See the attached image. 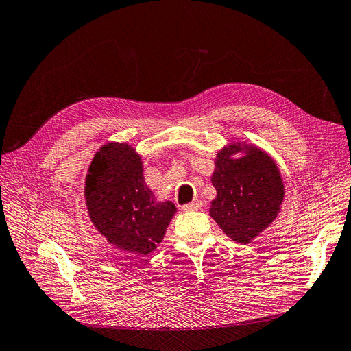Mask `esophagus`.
<instances>
[{
  "mask_svg": "<svg viewBox=\"0 0 351 351\" xmlns=\"http://www.w3.org/2000/svg\"><path fill=\"white\" fill-rule=\"evenodd\" d=\"M200 207H202V202L199 199H195L192 203L183 204L182 210H184V212H192V210H199Z\"/></svg>",
  "mask_w": 351,
  "mask_h": 351,
  "instance_id": "1",
  "label": "esophagus"
}]
</instances>
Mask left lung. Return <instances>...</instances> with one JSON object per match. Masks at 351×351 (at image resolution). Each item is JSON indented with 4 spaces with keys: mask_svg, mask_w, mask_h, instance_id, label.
I'll return each mask as SVG.
<instances>
[{
    "mask_svg": "<svg viewBox=\"0 0 351 351\" xmlns=\"http://www.w3.org/2000/svg\"><path fill=\"white\" fill-rule=\"evenodd\" d=\"M244 152L240 158L234 155ZM212 183L217 197L210 216L226 234L248 244L278 216L285 189L275 160L260 148L230 144L217 152Z\"/></svg>",
    "mask_w": 351,
    "mask_h": 351,
    "instance_id": "1",
    "label": "left lung"
}]
</instances>
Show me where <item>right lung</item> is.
I'll return each instance as SVG.
<instances>
[{
  "label": "right lung",
  "instance_id": "1",
  "mask_svg": "<svg viewBox=\"0 0 351 351\" xmlns=\"http://www.w3.org/2000/svg\"><path fill=\"white\" fill-rule=\"evenodd\" d=\"M88 216L108 243L134 254L152 252L176 207L156 202L145 184L141 156L127 144L108 143L95 155L84 188Z\"/></svg>",
  "mask_w": 351,
  "mask_h": 351
}]
</instances>
